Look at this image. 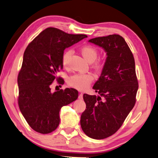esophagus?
<instances>
[{"label":"esophagus","instance_id":"esophagus-1","mask_svg":"<svg viewBox=\"0 0 158 158\" xmlns=\"http://www.w3.org/2000/svg\"><path fill=\"white\" fill-rule=\"evenodd\" d=\"M83 93H80L79 94V97H78V98L79 99H83Z\"/></svg>","mask_w":158,"mask_h":158}]
</instances>
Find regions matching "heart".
Instances as JSON below:
<instances>
[{"label": "heart", "mask_w": 158, "mask_h": 158, "mask_svg": "<svg viewBox=\"0 0 158 158\" xmlns=\"http://www.w3.org/2000/svg\"><path fill=\"white\" fill-rule=\"evenodd\" d=\"M82 55L89 62H93L92 66L97 72L101 71L104 67L105 59L103 58H97L98 50L95 47L90 45H84L81 48ZM73 51L72 49H68L63 53L61 61L64 67L68 68L69 61ZM93 76L90 73L76 74L71 76L68 79V84L78 90H84L86 89L93 81Z\"/></svg>", "instance_id": "heart-1"}]
</instances>
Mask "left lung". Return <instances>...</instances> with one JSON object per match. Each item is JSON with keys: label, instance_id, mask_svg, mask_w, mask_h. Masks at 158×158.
<instances>
[{"label": "left lung", "instance_id": "left-lung-1", "mask_svg": "<svg viewBox=\"0 0 158 158\" xmlns=\"http://www.w3.org/2000/svg\"><path fill=\"white\" fill-rule=\"evenodd\" d=\"M89 42L107 52L101 76L93 86L103 97L84 94L86 109L80 123L87 136L102 139L115 133L134 107L138 81L133 54L122 36L110 34Z\"/></svg>", "mask_w": 158, "mask_h": 158}]
</instances>
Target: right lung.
<instances>
[{
	"instance_id": "1",
	"label": "right lung",
	"mask_w": 158,
	"mask_h": 158,
	"mask_svg": "<svg viewBox=\"0 0 158 158\" xmlns=\"http://www.w3.org/2000/svg\"><path fill=\"white\" fill-rule=\"evenodd\" d=\"M87 37L85 34H70L55 27L42 31L28 44L18 75V104L30 127L38 133L48 134L58 127L59 111L64 106L78 97V91L66 88L52 93L54 81L62 84L57 77L63 69L64 50Z\"/></svg>"
}]
</instances>
